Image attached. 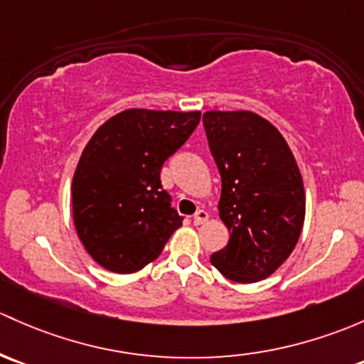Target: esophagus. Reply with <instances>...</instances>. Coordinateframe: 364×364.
<instances>
[{"label":"esophagus","mask_w":364,"mask_h":364,"mask_svg":"<svg viewBox=\"0 0 364 364\" xmlns=\"http://www.w3.org/2000/svg\"><path fill=\"white\" fill-rule=\"evenodd\" d=\"M208 220H209V213L204 211V209H198V211L195 213V216H193V223L195 225H204Z\"/></svg>","instance_id":"1"}]
</instances>
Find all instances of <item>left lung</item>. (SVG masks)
Returning <instances> with one entry per match:
<instances>
[{"label":"left lung","instance_id":"1","mask_svg":"<svg viewBox=\"0 0 364 364\" xmlns=\"http://www.w3.org/2000/svg\"><path fill=\"white\" fill-rule=\"evenodd\" d=\"M221 174L220 218L230 232L211 263L235 282H258L288 259L305 220L300 169L281 132L252 112H205Z\"/></svg>","mask_w":364,"mask_h":364}]
</instances>
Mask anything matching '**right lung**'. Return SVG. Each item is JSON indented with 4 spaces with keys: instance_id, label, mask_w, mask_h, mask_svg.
<instances>
[{
    "instance_id": "add662e5",
    "label": "right lung",
    "mask_w": 364,
    "mask_h": 364,
    "mask_svg": "<svg viewBox=\"0 0 364 364\" xmlns=\"http://www.w3.org/2000/svg\"><path fill=\"white\" fill-rule=\"evenodd\" d=\"M198 122L200 112L125 109L87 143L73 176V220L87 252L106 270L137 272L181 227L160 171Z\"/></svg>"
}]
</instances>
